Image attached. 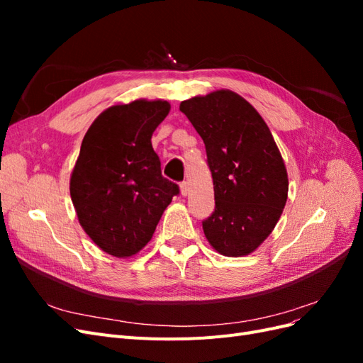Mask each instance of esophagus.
Masks as SVG:
<instances>
[{
    "instance_id": "obj_1",
    "label": "esophagus",
    "mask_w": 363,
    "mask_h": 363,
    "mask_svg": "<svg viewBox=\"0 0 363 363\" xmlns=\"http://www.w3.org/2000/svg\"><path fill=\"white\" fill-rule=\"evenodd\" d=\"M180 194H182V196H188V194H189V184L186 182L180 183Z\"/></svg>"
}]
</instances>
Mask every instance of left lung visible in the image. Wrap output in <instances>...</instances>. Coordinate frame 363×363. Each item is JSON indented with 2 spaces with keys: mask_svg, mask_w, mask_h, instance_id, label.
<instances>
[{
  "mask_svg": "<svg viewBox=\"0 0 363 363\" xmlns=\"http://www.w3.org/2000/svg\"><path fill=\"white\" fill-rule=\"evenodd\" d=\"M201 136L212 171L215 212L203 223L219 255L256 251L279 223L288 200V171L269 127L245 98L230 89L180 103Z\"/></svg>",
  "mask_w": 363,
  "mask_h": 363,
  "instance_id": "1",
  "label": "left lung"
}]
</instances>
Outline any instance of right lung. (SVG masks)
I'll use <instances>...</instances> for the list:
<instances>
[{
  "instance_id": "obj_1",
  "label": "right lung",
  "mask_w": 363,
  "mask_h": 363,
  "mask_svg": "<svg viewBox=\"0 0 363 363\" xmlns=\"http://www.w3.org/2000/svg\"><path fill=\"white\" fill-rule=\"evenodd\" d=\"M164 100L139 98L107 107L86 131L71 172L77 218L96 247L118 259L152 238L179 186L163 179L151 136L168 116Z\"/></svg>"
}]
</instances>
